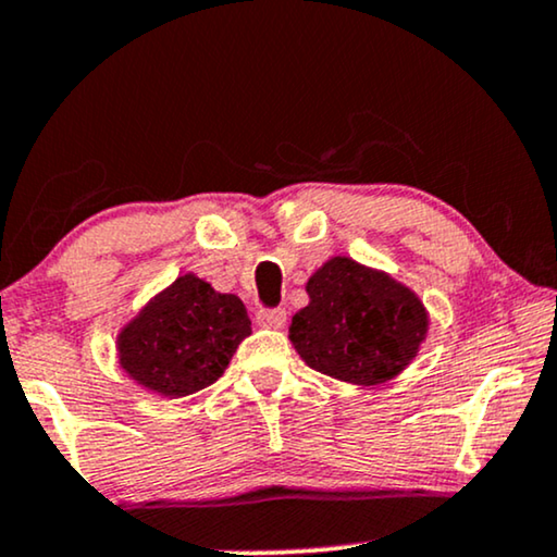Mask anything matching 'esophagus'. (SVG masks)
<instances>
[{
	"label": "esophagus",
	"instance_id": "obj_1",
	"mask_svg": "<svg viewBox=\"0 0 557 557\" xmlns=\"http://www.w3.org/2000/svg\"><path fill=\"white\" fill-rule=\"evenodd\" d=\"M287 321L285 308H259L257 323L264 329H283Z\"/></svg>",
	"mask_w": 557,
	"mask_h": 557
}]
</instances>
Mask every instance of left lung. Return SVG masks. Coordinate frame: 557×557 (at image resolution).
Masks as SVG:
<instances>
[{"label":"left lung","instance_id":"obj_1","mask_svg":"<svg viewBox=\"0 0 557 557\" xmlns=\"http://www.w3.org/2000/svg\"><path fill=\"white\" fill-rule=\"evenodd\" d=\"M311 302L293 315L290 342L308 368L357 385H377L417 357L426 311L408 287L334 257L308 280Z\"/></svg>","mask_w":557,"mask_h":557}]
</instances>
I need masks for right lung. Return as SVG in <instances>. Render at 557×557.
Masks as SVG:
<instances>
[{"instance_id": "right-lung-1", "label": "right lung", "mask_w": 557, "mask_h": 557, "mask_svg": "<svg viewBox=\"0 0 557 557\" xmlns=\"http://www.w3.org/2000/svg\"><path fill=\"white\" fill-rule=\"evenodd\" d=\"M251 321L236 295L182 274L117 336L121 364L144 388L180 398L223 375Z\"/></svg>"}]
</instances>
